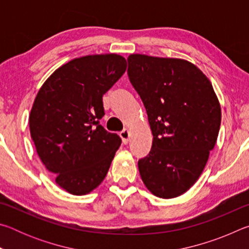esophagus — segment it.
Listing matches in <instances>:
<instances>
[{
	"label": "esophagus",
	"instance_id": "esophagus-1",
	"mask_svg": "<svg viewBox=\"0 0 249 249\" xmlns=\"http://www.w3.org/2000/svg\"><path fill=\"white\" fill-rule=\"evenodd\" d=\"M120 136L122 138V142H123V144H127L128 141H129V137H130V132L128 129H124L123 132H121Z\"/></svg>",
	"mask_w": 249,
	"mask_h": 249
}]
</instances>
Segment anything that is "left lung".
Returning a JSON list of instances; mask_svg holds the SVG:
<instances>
[{
  "label": "left lung",
  "mask_w": 249,
  "mask_h": 249,
  "mask_svg": "<svg viewBox=\"0 0 249 249\" xmlns=\"http://www.w3.org/2000/svg\"><path fill=\"white\" fill-rule=\"evenodd\" d=\"M127 61L154 136L148 156L138 160L142 180L154 196L177 197L196 182L215 146L220 102L208 77L190 61L141 53Z\"/></svg>",
  "instance_id": "8db88e82"
}]
</instances>
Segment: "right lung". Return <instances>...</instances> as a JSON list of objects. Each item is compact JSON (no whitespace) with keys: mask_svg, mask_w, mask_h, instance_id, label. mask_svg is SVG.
<instances>
[{"mask_svg":"<svg viewBox=\"0 0 249 249\" xmlns=\"http://www.w3.org/2000/svg\"><path fill=\"white\" fill-rule=\"evenodd\" d=\"M116 53L90 54L59 67L34 101L29 129L37 154L59 187L84 196L104 180L121 146L119 135L100 124L103 94L124 74Z\"/></svg>","mask_w":249,"mask_h":249,"instance_id":"right-lung-1","label":"right lung"}]
</instances>
